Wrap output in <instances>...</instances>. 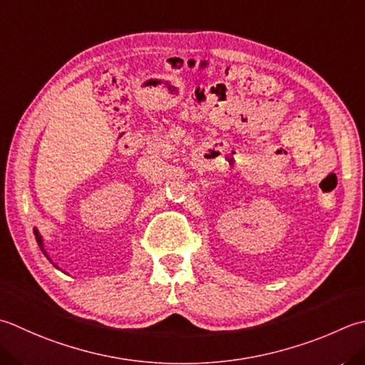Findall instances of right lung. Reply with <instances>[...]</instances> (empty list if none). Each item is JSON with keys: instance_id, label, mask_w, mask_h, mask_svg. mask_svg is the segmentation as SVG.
Segmentation results:
<instances>
[{"instance_id": "add662e5", "label": "right lung", "mask_w": 365, "mask_h": 365, "mask_svg": "<svg viewBox=\"0 0 365 365\" xmlns=\"http://www.w3.org/2000/svg\"><path fill=\"white\" fill-rule=\"evenodd\" d=\"M34 235H36V242H38V245L41 247L42 252H44V245H42V239H41V235H39L38 230H34ZM46 256H47V255H46ZM47 258H48V256H47Z\"/></svg>"}]
</instances>
